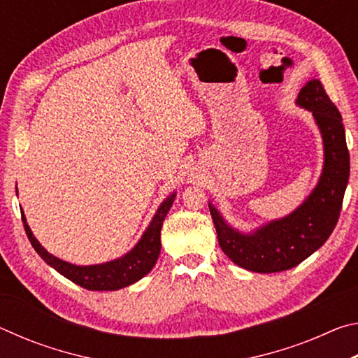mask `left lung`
Wrapping results in <instances>:
<instances>
[{"instance_id":"1","label":"left lung","mask_w":358,"mask_h":358,"mask_svg":"<svg viewBox=\"0 0 358 358\" xmlns=\"http://www.w3.org/2000/svg\"><path fill=\"white\" fill-rule=\"evenodd\" d=\"M296 102L313 112L325 150L322 177L305 203L292 215L270 222L252 235H241L229 227L210 205L221 250L234 264L257 273L289 270L319 250L336 226L348 186L350 166L341 113L319 80L308 82Z\"/></svg>"}]
</instances>
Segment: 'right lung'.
Returning a JSON list of instances; mask_svg holds the SVG:
<instances>
[{
  "mask_svg": "<svg viewBox=\"0 0 358 358\" xmlns=\"http://www.w3.org/2000/svg\"><path fill=\"white\" fill-rule=\"evenodd\" d=\"M173 197L175 194L166 199L164 203L161 205L153 217V221H151L148 226L147 232L143 234L142 240L138 241L134 250L129 254H126L124 257L102 265L77 266L53 257L52 254H48L44 248L39 245V241L34 238V235L28 227L25 216H23V211L22 221L23 227H25V232L28 235V240L31 241L36 252H38L48 265L53 266L58 273H62L72 282H76L80 287H85L88 290H117L138 281L141 278L150 273V270L155 266L161 251L162 221H164L169 210L172 207Z\"/></svg>",
  "mask_w": 358,
  "mask_h": 358,
  "instance_id": "right-lung-1",
  "label": "right lung"
}]
</instances>
